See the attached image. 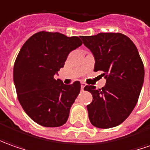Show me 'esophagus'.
<instances>
[{
	"label": "esophagus",
	"instance_id": "esophagus-1",
	"mask_svg": "<svg viewBox=\"0 0 150 150\" xmlns=\"http://www.w3.org/2000/svg\"><path fill=\"white\" fill-rule=\"evenodd\" d=\"M84 87H85V83H81V90L83 91V88H84Z\"/></svg>",
	"mask_w": 150,
	"mask_h": 150
}]
</instances>
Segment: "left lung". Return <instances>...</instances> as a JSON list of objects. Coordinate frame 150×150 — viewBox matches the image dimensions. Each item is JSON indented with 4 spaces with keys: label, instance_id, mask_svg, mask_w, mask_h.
Returning a JSON list of instances; mask_svg holds the SVG:
<instances>
[{
    "label": "left lung",
    "instance_id": "1",
    "mask_svg": "<svg viewBox=\"0 0 150 150\" xmlns=\"http://www.w3.org/2000/svg\"><path fill=\"white\" fill-rule=\"evenodd\" d=\"M95 58L94 71H103L104 87L86 85L93 101L87 106L93 126L108 129L120 125L130 116L143 86L144 68L134 42L121 33H100L81 36Z\"/></svg>",
    "mask_w": 150,
    "mask_h": 150
}]
</instances>
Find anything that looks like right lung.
I'll return each mask as SVG.
<instances>
[{"instance_id": "add662e5", "label": "right lung", "mask_w": 150, "mask_h": 150, "mask_svg": "<svg viewBox=\"0 0 150 150\" xmlns=\"http://www.w3.org/2000/svg\"><path fill=\"white\" fill-rule=\"evenodd\" d=\"M76 36L41 31L24 42L14 65L13 78L20 105L45 127L64 125L80 91L79 81L64 84L54 78L71 51L82 45Z\"/></svg>"}]
</instances>
